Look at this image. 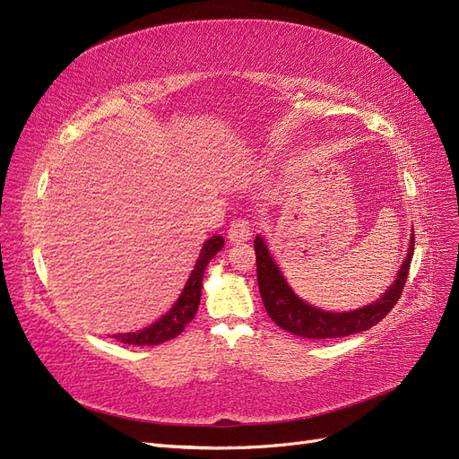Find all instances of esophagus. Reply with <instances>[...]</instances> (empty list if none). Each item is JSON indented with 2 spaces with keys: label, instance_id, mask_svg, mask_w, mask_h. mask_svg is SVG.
I'll return each instance as SVG.
<instances>
[{
  "label": "esophagus",
  "instance_id": "1",
  "mask_svg": "<svg viewBox=\"0 0 459 459\" xmlns=\"http://www.w3.org/2000/svg\"><path fill=\"white\" fill-rule=\"evenodd\" d=\"M250 235H252V228H250L248 220L237 218V220H233V222L230 224L228 239L231 243H245L247 239H250Z\"/></svg>",
  "mask_w": 459,
  "mask_h": 459
}]
</instances>
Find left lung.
<instances>
[{
	"label": "left lung",
	"mask_w": 459,
	"mask_h": 459,
	"mask_svg": "<svg viewBox=\"0 0 459 459\" xmlns=\"http://www.w3.org/2000/svg\"><path fill=\"white\" fill-rule=\"evenodd\" d=\"M255 252H256V273H258V289L264 307L270 315L272 321L281 326L282 330L290 332L294 336L311 338V340H325V338H342L357 334V332L368 330L374 325L380 323L385 315L399 302L403 294L404 282L410 272V264H412L414 255V235L410 239L408 255L399 270L397 281H394L389 290L377 299V302L359 307L355 311L345 313H330L313 307L299 299L289 282L281 275L277 264L270 256L262 237L258 235L255 239Z\"/></svg>",
	"instance_id": "left-lung-1"
}]
</instances>
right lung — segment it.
Here are the masks:
<instances>
[{
  "label": "right lung",
  "instance_id": "add662e5",
  "mask_svg": "<svg viewBox=\"0 0 459 459\" xmlns=\"http://www.w3.org/2000/svg\"><path fill=\"white\" fill-rule=\"evenodd\" d=\"M224 247V239L220 235L211 237V239L204 243V247L201 248L199 260L194 267L192 275H189L186 287L180 294V298L175 302V306L170 307V311L163 317L150 325L144 330L138 332H131V334H116L114 338H117L123 343L129 345H157L163 343L167 340L177 338L178 334H182V330L186 328V325L195 317L197 307H199V299H201V287H203V273L204 267L212 260V256L216 252Z\"/></svg>",
  "mask_w": 459,
  "mask_h": 459
}]
</instances>
